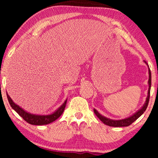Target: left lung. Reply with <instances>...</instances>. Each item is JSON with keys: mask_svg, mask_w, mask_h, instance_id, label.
Listing matches in <instances>:
<instances>
[{"mask_svg": "<svg viewBox=\"0 0 158 158\" xmlns=\"http://www.w3.org/2000/svg\"><path fill=\"white\" fill-rule=\"evenodd\" d=\"M145 63L147 62H145ZM148 83H149V89H148V97L146 98V102L144 103V105L142 106L141 109H139L137 112H136L135 114H133L132 116H130V117L124 118V119H122V120H112L110 119V118H106L104 116L101 115L100 114L98 113V111H96V109H94V111L96 115L97 116L99 119H100L101 122H102L103 124H105L106 125H108V126L110 127H128L129 125L132 124V123L137 119L142 114H143V113L145 111V110L148 108V103H149V100H150V88H151V72H150V69L149 68V81H148Z\"/></svg>", "mask_w": 158, "mask_h": 158, "instance_id": "left-lung-1", "label": "left lung"}]
</instances>
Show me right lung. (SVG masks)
<instances>
[{
  "mask_svg": "<svg viewBox=\"0 0 158 158\" xmlns=\"http://www.w3.org/2000/svg\"><path fill=\"white\" fill-rule=\"evenodd\" d=\"M6 95H7L8 102H9L12 109H14L15 111L19 114V116H21L26 122L32 125H45L55 122V121L56 119H57V118L62 115V113H63L67 103L66 100L64 102L63 104H62L57 111L54 112L53 114H49V115H34V114L27 113V111H25L24 110L21 109V107H19L18 105L14 103V102L12 101V99L10 98V96H8L7 93H6Z\"/></svg>",
  "mask_w": 158,
  "mask_h": 158,
  "instance_id": "1",
  "label": "right lung"
}]
</instances>
